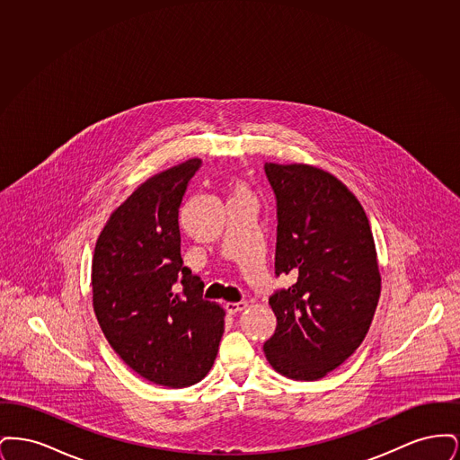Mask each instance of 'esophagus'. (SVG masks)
Masks as SVG:
<instances>
[{"mask_svg": "<svg viewBox=\"0 0 460 460\" xmlns=\"http://www.w3.org/2000/svg\"><path fill=\"white\" fill-rule=\"evenodd\" d=\"M248 306V304L246 302H238V304H226V310L229 312V314H238V312H241V310H244Z\"/></svg>", "mask_w": 460, "mask_h": 460, "instance_id": "obj_1", "label": "esophagus"}]
</instances>
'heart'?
<instances>
[{
	"instance_id": "heart-1",
	"label": "heart",
	"mask_w": 460,
	"mask_h": 460,
	"mask_svg": "<svg viewBox=\"0 0 460 460\" xmlns=\"http://www.w3.org/2000/svg\"><path fill=\"white\" fill-rule=\"evenodd\" d=\"M231 191H233V195H241V193H248V190H246V186L243 184V182H234L233 186H231Z\"/></svg>"
}]
</instances>
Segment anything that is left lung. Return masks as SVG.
<instances>
[{
	"label": "left lung",
	"mask_w": 460,
	"mask_h": 460,
	"mask_svg": "<svg viewBox=\"0 0 460 460\" xmlns=\"http://www.w3.org/2000/svg\"><path fill=\"white\" fill-rule=\"evenodd\" d=\"M278 201L276 274L295 283L269 298L278 326L263 351L274 371L315 381L360 347L381 295L369 219L350 190L308 164L263 165Z\"/></svg>",
	"instance_id": "1"
}]
</instances>
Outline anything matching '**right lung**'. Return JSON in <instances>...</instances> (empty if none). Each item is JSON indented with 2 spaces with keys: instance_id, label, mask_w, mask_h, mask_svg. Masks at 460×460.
Returning a JSON list of instances; mask_svg holds the SVG:
<instances>
[{
  "instance_id": "right-lung-1",
  "label": "right lung",
  "mask_w": 460,
  "mask_h": 460,
  "mask_svg": "<svg viewBox=\"0 0 460 460\" xmlns=\"http://www.w3.org/2000/svg\"><path fill=\"white\" fill-rule=\"evenodd\" d=\"M190 158L139 184L100 233L93 308L110 347L141 377L186 388L214 366L224 308L201 298L203 281L181 259L179 207L199 167Z\"/></svg>"
}]
</instances>
